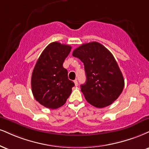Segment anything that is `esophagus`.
<instances>
[{
	"mask_svg": "<svg viewBox=\"0 0 149 149\" xmlns=\"http://www.w3.org/2000/svg\"><path fill=\"white\" fill-rule=\"evenodd\" d=\"M74 84H75V86H78V80H74Z\"/></svg>",
	"mask_w": 149,
	"mask_h": 149,
	"instance_id": "obj_1",
	"label": "esophagus"
}]
</instances>
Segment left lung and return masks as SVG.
Returning <instances> with one entry per match:
<instances>
[{"label": "left lung", "instance_id": "1", "mask_svg": "<svg viewBox=\"0 0 149 149\" xmlns=\"http://www.w3.org/2000/svg\"><path fill=\"white\" fill-rule=\"evenodd\" d=\"M72 55L84 64L87 79L80 87L87 101L102 108L116 101L123 91L124 79L112 53L93 42L76 48Z\"/></svg>", "mask_w": 149, "mask_h": 149}]
</instances>
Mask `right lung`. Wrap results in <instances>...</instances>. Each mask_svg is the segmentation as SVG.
I'll list each match as a JSON object with an SVG mask.
<instances>
[{"mask_svg":"<svg viewBox=\"0 0 149 149\" xmlns=\"http://www.w3.org/2000/svg\"><path fill=\"white\" fill-rule=\"evenodd\" d=\"M71 46L55 42L46 46L39 56L31 78L32 92L36 101L50 109L64 105L72 92L74 82L68 78L63 62Z\"/></svg>","mask_w":149,"mask_h":149,"instance_id":"obj_1","label":"right lung"}]
</instances>
